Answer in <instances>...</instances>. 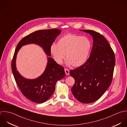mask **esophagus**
Segmentation results:
<instances>
[{
    "mask_svg": "<svg viewBox=\"0 0 127 127\" xmlns=\"http://www.w3.org/2000/svg\"><path fill=\"white\" fill-rule=\"evenodd\" d=\"M64 70H65V74H66V75H69V70L68 69L65 68Z\"/></svg>",
    "mask_w": 127,
    "mask_h": 127,
    "instance_id": "obj_1",
    "label": "esophagus"
}]
</instances>
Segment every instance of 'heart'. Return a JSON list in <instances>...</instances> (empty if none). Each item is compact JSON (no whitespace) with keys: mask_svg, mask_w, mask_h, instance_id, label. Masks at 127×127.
<instances>
[{"mask_svg":"<svg viewBox=\"0 0 127 127\" xmlns=\"http://www.w3.org/2000/svg\"><path fill=\"white\" fill-rule=\"evenodd\" d=\"M91 49L92 43L88 37L69 33L51 46L50 52L57 63L61 64L66 54L67 65L79 67L86 63Z\"/></svg>","mask_w":127,"mask_h":127,"instance_id":"1","label":"heart"}]
</instances>
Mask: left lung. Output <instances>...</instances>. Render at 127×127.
<instances>
[{
  "instance_id": "obj_1",
  "label": "left lung",
  "mask_w": 127,
  "mask_h": 127,
  "mask_svg": "<svg viewBox=\"0 0 127 127\" xmlns=\"http://www.w3.org/2000/svg\"><path fill=\"white\" fill-rule=\"evenodd\" d=\"M94 41L90 56L86 63L70 71L75 80L71 89L74 97L83 103L94 102L104 94L111 85L115 57L106 38L100 33L88 30Z\"/></svg>"
}]
</instances>
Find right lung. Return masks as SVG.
<instances>
[{
  "label": "right lung",
  "instance_id": "right-lung-1",
  "mask_svg": "<svg viewBox=\"0 0 127 127\" xmlns=\"http://www.w3.org/2000/svg\"><path fill=\"white\" fill-rule=\"evenodd\" d=\"M61 31L58 29L39 30L23 38L18 43L12 62V71L16 84L23 95L30 100L41 103L53 94L56 82L65 76L64 68L51 58L50 47ZM35 44L40 46L47 55L48 63L44 73L38 77L29 79L23 77L16 70L17 53L23 46Z\"/></svg>",
  "mask_w": 127,
  "mask_h": 127
}]
</instances>
